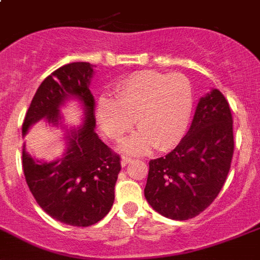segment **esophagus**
Returning <instances> with one entry per match:
<instances>
[{"instance_id": "esophagus-1", "label": "esophagus", "mask_w": 260, "mask_h": 260, "mask_svg": "<svg viewBox=\"0 0 260 260\" xmlns=\"http://www.w3.org/2000/svg\"><path fill=\"white\" fill-rule=\"evenodd\" d=\"M129 162H132V159H131V158H127V157H123L121 158V161H120V164H121V166H127L128 164H129Z\"/></svg>"}]
</instances>
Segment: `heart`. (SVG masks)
Segmentation results:
<instances>
[{"mask_svg":"<svg viewBox=\"0 0 260 260\" xmlns=\"http://www.w3.org/2000/svg\"><path fill=\"white\" fill-rule=\"evenodd\" d=\"M114 96L98 98L95 117L106 136L115 141L132 131L136 119L140 131L121 145L128 154H144L152 148L168 152L188 129L193 92L183 74L136 72L117 83Z\"/></svg>","mask_w":260,"mask_h":260,"instance_id":"1","label":"heart"}]
</instances>
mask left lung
I'll list each match as a JSON object with an SVG mask.
<instances>
[{
    "mask_svg": "<svg viewBox=\"0 0 260 260\" xmlns=\"http://www.w3.org/2000/svg\"><path fill=\"white\" fill-rule=\"evenodd\" d=\"M234 152L233 119L225 96L212 89L199 99L192 123L173 152L149 162V205L171 220L208 208L224 186Z\"/></svg>",
    "mask_w": 260,
    "mask_h": 260,
    "instance_id": "obj_1",
    "label": "left lung"
}]
</instances>
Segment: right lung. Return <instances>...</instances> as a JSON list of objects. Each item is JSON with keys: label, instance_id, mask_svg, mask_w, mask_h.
I'll use <instances>...</instances> for the list:
<instances>
[{"label": "right lung", "instance_id": "1", "mask_svg": "<svg viewBox=\"0 0 260 260\" xmlns=\"http://www.w3.org/2000/svg\"><path fill=\"white\" fill-rule=\"evenodd\" d=\"M89 62L58 68L40 83L22 125V135L40 120L60 128L64 153L53 161L38 159L22 149L27 186L36 203L52 218L72 226H90L102 220L115 200V183L120 157L110 150L95 133L94 96L89 86L94 77ZM71 100L80 102L84 121L77 127L63 123L61 108Z\"/></svg>", "mask_w": 260, "mask_h": 260}]
</instances>
